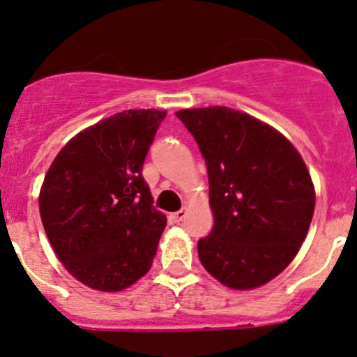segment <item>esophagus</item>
Listing matches in <instances>:
<instances>
[{
	"instance_id": "34e87169",
	"label": "esophagus",
	"mask_w": 357,
	"mask_h": 357,
	"mask_svg": "<svg viewBox=\"0 0 357 357\" xmlns=\"http://www.w3.org/2000/svg\"><path fill=\"white\" fill-rule=\"evenodd\" d=\"M186 213H188V210H186V208H183V210H178V211H174V213H171V215H169L171 222H174V223H178V222H183V220H185Z\"/></svg>"
}]
</instances>
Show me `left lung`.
I'll use <instances>...</instances> for the list:
<instances>
[{
	"instance_id": "8db88e82",
	"label": "left lung",
	"mask_w": 357,
	"mask_h": 357,
	"mask_svg": "<svg viewBox=\"0 0 357 357\" xmlns=\"http://www.w3.org/2000/svg\"><path fill=\"white\" fill-rule=\"evenodd\" d=\"M208 169L213 229L198 241L203 268L234 289L262 287L295 259L310 227L315 191L284 135L227 107L176 113Z\"/></svg>"
}]
</instances>
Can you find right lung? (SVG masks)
<instances>
[{"mask_svg": "<svg viewBox=\"0 0 357 357\" xmlns=\"http://www.w3.org/2000/svg\"><path fill=\"white\" fill-rule=\"evenodd\" d=\"M166 112L128 109L79 132L47 171L38 205L50 245L77 281L120 291L152 266L166 215L144 160Z\"/></svg>", "mask_w": 357, "mask_h": 357, "instance_id": "right-lung-1", "label": "right lung"}]
</instances>
